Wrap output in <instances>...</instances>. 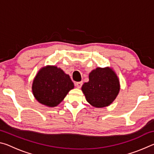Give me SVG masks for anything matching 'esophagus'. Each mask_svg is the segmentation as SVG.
Segmentation results:
<instances>
[{
  "label": "esophagus",
  "mask_w": 154,
  "mask_h": 154,
  "mask_svg": "<svg viewBox=\"0 0 154 154\" xmlns=\"http://www.w3.org/2000/svg\"><path fill=\"white\" fill-rule=\"evenodd\" d=\"M83 85V82H77L75 83V85H76V87H77L78 88H80Z\"/></svg>",
  "instance_id": "esophagus-1"
}]
</instances>
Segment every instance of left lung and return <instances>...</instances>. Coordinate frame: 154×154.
Returning a JSON list of instances; mask_svg holds the SVG:
<instances>
[{"instance_id":"1","label":"left lung","mask_w":154,"mask_h":154,"mask_svg":"<svg viewBox=\"0 0 154 154\" xmlns=\"http://www.w3.org/2000/svg\"><path fill=\"white\" fill-rule=\"evenodd\" d=\"M82 90L85 99L96 108L109 106L118 96L120 83L111 67H97L89 74V82L84 83Z\"/></svg>"}]
</instances>
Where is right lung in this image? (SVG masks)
Listing matches in <instances>:
<instances>
[{"instance_id": "right-lung-1", "label": "right lung", "mask_w": 154, "mask_h": 154, "mask_svg": "<svg viewBox=\"0 0 154 154\" xmlns=\"http://www.w3.org/2000/svg\"><path fill=\"white\" fill-rule=\"evenodd\" d=\"M74 88L69 75L55 65H47L36 73L32 85L34 96L38 103L49 107L58 105Z\"/></svg>"}]
</instances>
